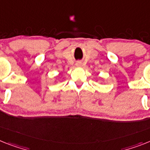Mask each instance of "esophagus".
Segmentation results:
<instances>
[{"label": "esophagus", "instance_id": "34e87169", "mask_svg": "<svg viewBox=\"0 0 150 150\" xmlns=\"http://www.w3.org/2000/svg\"><path fill=\"white\" fill-rule=\"evenodd\" d=\"M76 65H77V66H80V65H81V62H77V63H76Z\"/></svg>", "mask_w": 150, "mask_h": 150}]
</instances>
